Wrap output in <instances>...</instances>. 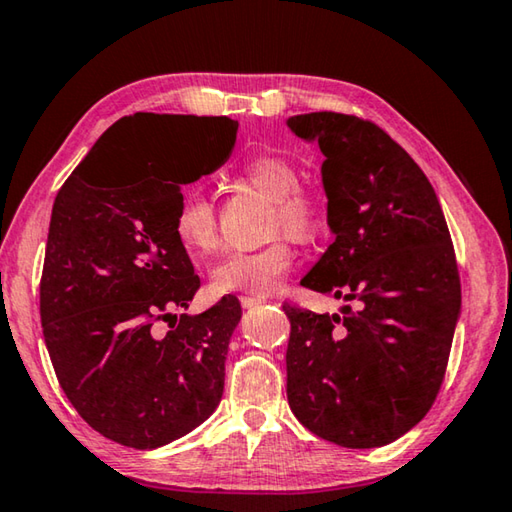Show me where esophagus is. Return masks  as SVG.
<instances>
[{"instance_id":"1","label":"esophagus","mask_w":512,"mask_h":512,"mask_svg":"<svg viewBox=\"0 0 512 512\" xmlns=\"http://www.w3.org/2000/svg\"><path fill=\"white\" fill-rule=\"evenodd\" d=\"M240 303H242V308H254V306H261V303H265V297H247V294H242Z\"/></svg>"}]
</instances>
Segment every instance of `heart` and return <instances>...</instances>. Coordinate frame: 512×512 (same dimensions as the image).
Instances as JSON below:
<instances>
[{
    "label": "heart",
    "mask_w": 512,
    "mask_h": 512,
    "mask_svg": "<svg viewBox=\"0 0 512 512\" xmlns=\"http://www.w3.org/2000/svg\"><path fill=\"white\" fill-rule=\"evenodd\" d=\"M242 182L274 204L272 224L294 240H312L324 229V204L319 195L299 184L297 166L279 155L251 157L236 168ZM173 233L191 258H204L218 247V213L202 188H186L173 215ZM294 263L288 240L254 251H231L211 270V288L220 294L245 292L267 297L283 283Z\"/></svg>",
    "instance_id": "1"
}]
</instances>
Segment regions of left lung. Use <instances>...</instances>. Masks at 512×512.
Returning <instances> with one entry per match:
<instances>
[{
  "label": "left lung",
  "instance_id": "obj_1",
  "mask_svg": "<svg viewBox=\"0 0 512 512\" xmlns=\"http://www.w3.org/2000/svg\"><path fill=\"white\" fill-rule=\"evenodd\" d=\"M288 128L324 152L335 236L301 285L356 306H283L290 409L324 441L389 445L423 420L445 378L461 315L450 229L423 170L375 123L312 112Z\"/></svg>",
  "mask_w": 512,
  "mask_h": 512
}]
</instances>
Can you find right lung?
<instances>
[{
	"label": "right lung",
	"mask_w": 512,
	"mask_h": 512,
	"mask_svg": "<svg viewBox=\"0 0 512 512\" xmlns=\"http://www.w3.org/2000/svg\"><path fill=\"white\" fill-rule=\"evenodd\" d=\"M148 131L171 137L184 169L140 146ZM236 132L229 116H128L101 134L53 202L44 344L71 405L114 443L155 450L204 423L222 398L242 310L229 294L202 315H173L200 288L173 215L182 184L218 170Z\"/></svg>",
	"instance_id": "right-lung-1"
}]
</instances>
